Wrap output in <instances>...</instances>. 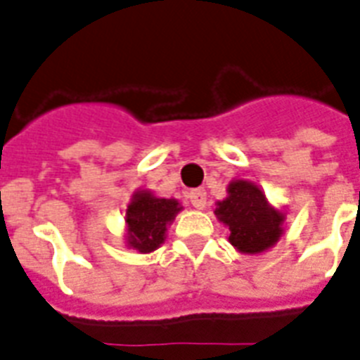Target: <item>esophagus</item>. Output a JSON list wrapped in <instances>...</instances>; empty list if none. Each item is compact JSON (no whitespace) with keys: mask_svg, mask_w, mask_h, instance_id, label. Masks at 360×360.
<instances>
[{"mask_svg":"<svg viewBox=\"0 0 360 360\" xmlns=\"http://www.w3.org/2000/svg\"><path fill=\"white\" fill-rule=\"evenodd\" d=\"M190 198V203H192V207H195V209H205L207 205V192L203 188H195L192 190L188 194Z\"/></svg>","mask_w":360,"mask_h":360,"instance_id":"1","label":"esophagus"}]
</instances>
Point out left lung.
Returning a JSON list of instances; mask_svg holds the SVG:
<instances>
[{"mask_svg": "<svg viewBox=\"0 0 360 360\" xmlns=\"http://www.w3.org/2000/svg\"><path fill=\"white\" fill-rule=\"evenodd\" d=\"M227 192L214 212L229 226L231 244L242 253H262L274 246L283 233V212L271 209L262 190L248 181H233Z\"/></svg>", "mask_w": 360, "mask_h": 360, "instance_id": "left-lung-1", "label": "left lung"}]
</instances>
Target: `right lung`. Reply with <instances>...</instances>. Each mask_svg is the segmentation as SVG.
I'll list each match as a JSON object with an SVG mask.
<instances>
[{"label": "right lung", "mask_w": 360, "mask_h": 360, "mask_svg": "<svg viewBox=\"0 0 360 360\" xmlns=\"http://www.w3.org/2000/svg\"><path fill=\"white\" fill-rule=\"evenodd\" d=\"M181 207L175 200H160L150 192H136L125 210L127 244L140 253H150L165 242L166 226Z\"/></svg>", "instance_id": "right-lung-1"}]
</instances>
